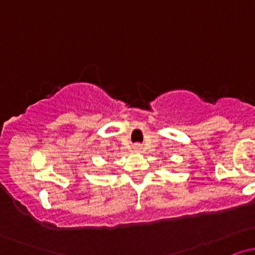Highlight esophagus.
<instances>
[{"instance_id":"1","label":"esophagus","mask_w":255,"mask_h":255,"mask_svg":"<svg viewBox=\"0 0 255 255\" xmlns=\"http://www.w3.org/2000/svg\"><path fill=\"white\" fill-rule=\"evenodd\" d=\"M134 151H139V150H141V146L140 145H134Z\"/></svg>"}]
</instances>
